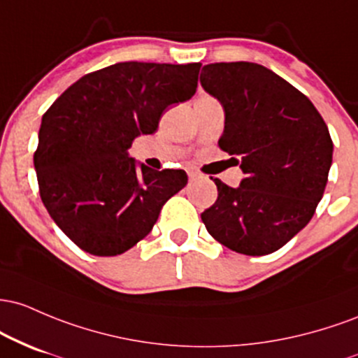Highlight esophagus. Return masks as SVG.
I'll return each mask as SVG.
<instances>
[{"mask_svg":"<svg viewBox=\"0 0 358 358\" xmlns=\"http://www.w3.org/2000/svg\"><path fill=\"white\" fill-rule=\"evenodd\" d=\"M187 178H189V180H194V179L201 178V176H199V172L192 171V169H187Z\"/></svg>","mask_w":358,"mask_h":358,"instance_id":"esophagus-1","label":"esophagus"}]
</instances>
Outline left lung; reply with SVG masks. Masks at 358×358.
Segmentation results:
<instances>
[{
    "label": "left lung",
    "mask_w": 358,
    "mask_h": 358,
    "mask_svg": "<svg viewBox=\"0 0 358 358\" xmlns=\"http://www.w3.org/2000/svg\"><path fill=\"white\" fill-rule=\"evenodd\" d=\"M199 81L224 108L218 147L240 159L245 174L238 187L211 178L218 198L201 220L233 252L272 254L323 198L333 157L327 123L308 96L260 64H208Z\"/></svg>",
    "instance_id": "obj_1"
}]
</instances>
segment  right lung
Wrapping results in <instances>:
<instances>
[{
  "label": "right lung",
  "instance_id": "add662e5",
  "mask_svg": "<svg viewBox=\"0 0 358 358\" xmlns=\"http://www.w3.org/2000/svg\"><path fill=\"white\" fill-rule=\"evenodd\" d=\"M199 69V62H118L83 76L43 113L34 154L40 198L81 250H130L187 184L182 169H138L127 150L157 130L166 108L194 94Z\"/></svg>",
  "mask_w": 358,
  "mask_h": 358
}]
</instances>
